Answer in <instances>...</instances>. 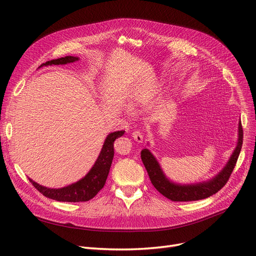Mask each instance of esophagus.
<instances>
[{
  "label": "esophagus",
  "instance_id": "esophagus-1",
  "mask_svg": "<svg viewBox=\"0 0 256 256\" xmlns=\"http://www.w3.org/2000/svg\"><path fill=\"white\" fill-rule=\"evenodd\" d=\"M132 138H134V140L136 141V142H142L143 141V134H142V131L141 130H134V132H132Z\"/></svg>",
  "mask_w": 256,
  "mask_h": 256
}]
</instances>
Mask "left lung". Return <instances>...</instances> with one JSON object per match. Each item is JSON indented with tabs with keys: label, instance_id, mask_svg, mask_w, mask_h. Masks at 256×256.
Wrapping results in <instances>:
<instances>
[{
	"label": "left lung",
	"instance_id": "left-lung-1",
	"mask_svg": "<svg viewBox=\"0 0 256 256\" xmlns=\"http://www.w3.org/2000/svg\"><path fill=\"white\" fill-rule=\"evenodd\" d=\"M238 132L239 138L237 147L235 148L233 154H232V157L226 168H224L214 178H212V180L196 184L180 186L171 182L164 176V174L162 173V170L160 168L159 164L150 154V152L148 150H143L141 152V158L146 171L148 173L150 180L152 186L162 196L168 198V200H174V202H189V200H198L212 196L226 186L236 166L240 150H242L244 140V130L242 124H239Z\"/></svg>",
	"mask_w": 256,
	"mask_h": 256
}]
</instances>
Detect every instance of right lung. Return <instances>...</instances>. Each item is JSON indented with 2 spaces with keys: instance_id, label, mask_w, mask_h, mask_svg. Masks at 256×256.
Wrapping results in <instances>:
<instances>
[{
  "instance_id": "add662e5",
  "label": "right lung",
  "mask_w": 256,
  "mask_h": 256,
  "mask_svg": "<svg viewBox=\"0 0 256 256\" xmlns=\"http://www.w3.org/2000/svg\"><path fill=\"white\" fill-rule=\"evenodd\" d=\"M78 58L74 56H65L56 60H48L40 66L47 65H63V64H72ZM125 131H116V132L110 134L106 136L104 147L100 152L98 159L96 160L94 166L92 168L88 175L78 182L72 184L67 187L60 189H50L42 187L37 182L30 180L34 187L40 191L42 196L52 200H58V202H86L92 200L97 193L104 188L106 184V177L109 175L110 168L112 164V160L114 157V141L118 138H120Z\"/></svg>"
}]
</instances>
